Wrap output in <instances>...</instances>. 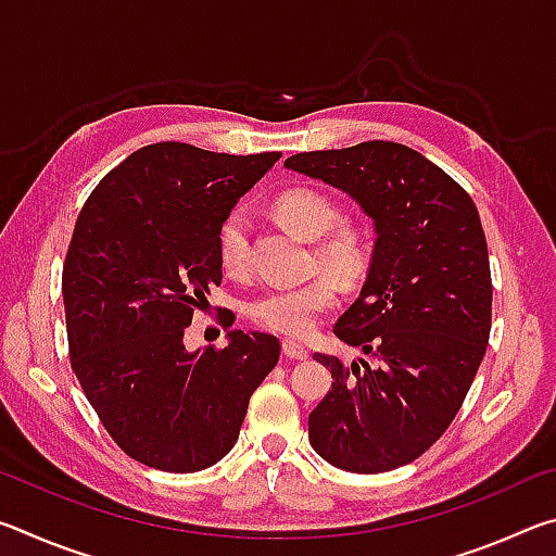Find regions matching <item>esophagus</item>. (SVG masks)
Returning <instances> with one entry per match:
<instances>
[{"label":"esophagus","instance_id":"esophagus-1","mask_svg":"<svg viewBox=\"0 0 556 556\" xmlns=\"http://www.w3.org/2000/svg\"><path fill=\"white\" fill-rule=\"evenodd\" d=\"M281 351H285L289 361H306V357H308L306 348L296 343V341H285V343H281Z\"/></svg>","mask_w":556,"mask_h":556}]
</instances>
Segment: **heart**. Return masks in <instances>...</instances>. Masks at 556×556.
<instances>
[{"label": "heart", "instance_id": "1", "mask_svg": "<svg viewBox=\"0 0 556 556\" xmlns=\"http://www.w3.org/2000/svg\"><path fill=\"white\" fill-rule=\"evenodd\" d=\"M277 218L306 240H316V265L331 271L343 285L361 281L372 265V238L363 223L338 220L341 208L321 188L296 186L281 191L271 203ZM218 260L225 275L244 277L250 271V218L232 211L220 223ZM338 301V285L328 275H318L296 287L269 289L252 301L248 314L267 331L301 338L312 333L318 318Z\"/></svg>", "mask_w": 556, "mask_h": 556}]
</instances>
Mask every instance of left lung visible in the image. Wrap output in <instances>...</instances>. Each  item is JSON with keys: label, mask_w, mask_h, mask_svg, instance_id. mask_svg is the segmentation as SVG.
Returning <instances> with one entry per match:
<instances>
[{"label": "left lung", "mask_w": 556, "mask_h": 556, "mask_svg": "<svg viewBox=\"0 0 556 556\" xmlns=\"http://www.w3.org/2000/svg\"><path fill=\"white\" fill-rule=\"evenodd\" d=\"M285 166L341 188L378 232L361 296L333 328L378 363L314 355L333 384L308 414V439L351 473L412 464L454 421L488 348L493 285L481 215L444 168L397 142L304 152Z\"/></svg>", "instance_id": "obj_1"}]
</instances>
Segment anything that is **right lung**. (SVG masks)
Here are the masks:
<instances>
[{
    "mask_svg": "<svg viewBox=\"0 0 556 556\" xmlns=\"http://www.w3.org/2000/svg\"><path fill=\"white\" fill-rule=\"evenodd\" d=\"M279 152L137 149L90 193L63 265L71 368L112 441L139 464L193 473L228 454L279 361L269 333L188 353L184 331L223 281L220 223ZM223 324L235 316L225 308Z\"/></svg>",
    "mask_w": 556,
    "mask_h": 556,
    "instance_id": "add662e5",
    "label": "right lung"
}]
</instances>
